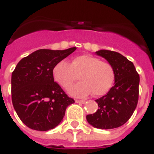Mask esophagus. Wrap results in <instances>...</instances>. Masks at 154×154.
<instances>
[{
	"mask_svg": "<svg viewBox=\"0 0 154 154\" xmlns=\"http://www.w3.org/2000/svg\"><path fill=\"white\" fill-rule=\"evenodd\" d=\"M76 101V103H79V104H85V100H75Z\"/></svg>",
	"mask_w": 154,
	"mask_h": 154,
	"instance_id": "1",
	"label": "esophagus"
}]
</instances>
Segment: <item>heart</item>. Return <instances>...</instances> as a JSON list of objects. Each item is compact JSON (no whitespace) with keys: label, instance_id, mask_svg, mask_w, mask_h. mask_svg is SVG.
Returning <instances> with one entry per match:
<instances>
[{"label":"heart","instance_id":"heart-1","mask_svg":"<svg viewBox=\"0 0 154 154\" xmlns=\"http://www.w3.org/2000/svg\"><path fill=\"white\" fill-rule=\"evenodd\" d=\"M54 80L65 89L70 87L77 76L81 80L69 89L71 96L85 97L91 92L95 96H103L112 87L115 73L110 64L91 55L74 57L70 64L67 61L58 62L53 69Z\"/></svg>","mask_w":154,"mask_h":154}]
</instances>
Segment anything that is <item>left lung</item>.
Wrapping results in <instances>:
<instances>
[{"label":"left lung","instance_id":"8db88e82","mask_svg":"<svg viewBox=\"0 0 154 154\" xmlns=\"http://www.w3.org/2000/svg\"><path fill=\"white\" fill-rule=\"evenodd\" d=\"M96 54L106 59L112 67L115 85L106 95L96 100L99 109L87 115V120L97 129L118 128L129 120L137 106L139 75L134 63L122 54L105 49Z\"/></svg>","mask_w":154,"mask_h":154}]
</instances>
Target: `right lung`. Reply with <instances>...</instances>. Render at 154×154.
Wrapping results in <instances>:
<instances>
[{
  "label": "right lung",
  "instance_id": "obj_1",
  "mask_svg": "<svg viewBox=\"0 0 154 154\" xmlns=\"http://www.w3.org/2000/svg\"><path fill=\"white\" fill-rule=\"evenodd\" d=\"M76 49H38L16 65L11 75L12 104L27 127L38 131L54 129L75 102L54 82L53 69Z\"/></svg>",
  "mask_w": 154,
  "mask_h": 154
}]
</instances>
